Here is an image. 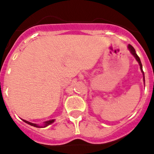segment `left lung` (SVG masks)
Listing matches in <instances>:
<instances>
[{
	"mask_svg": "<svg viewBox=\"0 0 154 154\" xmlns=\"http://www.w3.org/2000/svg\"><path fill=\"white\" fill-rule=\"evenodd\" d=\"M128 49H130V51H131V54L133 55V56H134L135 58H136L137 61V62H138V63H139V65H140V69H141L142 72H143V80H144V73H143V69H142V64H141V62H140V60L139 56H138L137 55L136 52H135V49H134V48L133 46H131V45H128Z\"/></svg>",
	"mask_w": 154,
	"mask_h": 154,
	"instance_id": "obj_1",
	"label": "left lung"
}]
</instances>
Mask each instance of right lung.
I'll use <instances>...</instances> for the list:
<instances>
[{"instance_id":"right-lung-1","label":"right lung","mask_w":154,"mask_h":154,"mask_svg":"<svg viewBox=\"0 0 154 154\" xmlns=\"http://www.w3.org/2000/svg\"><path fill=\"white\" fill-rule=\"evenodd\" d=\"M23 121H24L25 123L28 124V125H31V126H33V127H36V128H41L40 126H38L37 125H36V124H33V123H31V122H29V121H25V120H23ZM53 122H54V120H49V121H45V125H43V128H45V127H46L47 125H50V124H52Z\"/></svg>"}]
</instances>
